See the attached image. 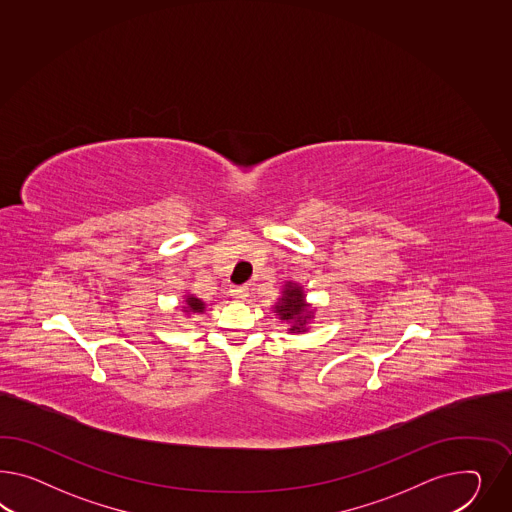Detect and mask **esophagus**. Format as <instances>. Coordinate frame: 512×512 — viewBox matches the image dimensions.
I'll return each instance as SVG.
<instances>
[{"instance_id":"34e87169","label":"esophagus","mask_w":512,"mask_h":512,"mask_svg":"<svg viewBox=\"0 0 512 512\" xmlns=\"http://www.w3.org/2000/svg\"><path fill=\"white\" fill-rule=\"evenodd\" d=\"M229 294H231L235 300H246V296H248V287H244V285H235V287H231V289H229Z\"/></svg>"}]
</instances>
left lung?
Here are the masks:
<instances>
[{
  "instance_id": "obj_1",
  "label": "left lung",
  "mask_w": 512,
  "mask_h": 512,
  "mask_svg": "<svg viewBox=\"0 0 512 512\" xmlns=\"http://www.w3.org/2000/svg\"><path fill=\"white\" fill-rule=\"evenodd\" d=\"M276 313L281 320H292L294 326L291 332H305V324L307 320H311V311L307 309L305 304L304 292L300 287H296L294 283H289L283 291L281 302L276 305Z\"/></svg>"
}]
</instances>
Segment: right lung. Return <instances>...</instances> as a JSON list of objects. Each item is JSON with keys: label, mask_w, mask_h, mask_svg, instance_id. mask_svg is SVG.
Instances as JSON below:
<instances>
[{"label": "right lung", "mask_w": 512, "mask_h": 512, "mask_svg": "<svg viewBox=\"0 0 512 512\" xmlns=\"http://www.w3.org/2000/svg\"><path fill=\"white\" fill-rule=\"evenodd\" d=\"M194 311V313H203V309H205V304L199 300V298H195V296H188L186 298V307H184V311Z\"/></svg>", "instance_id": "1"}]
</instances>
